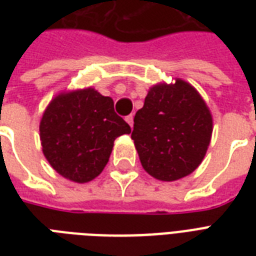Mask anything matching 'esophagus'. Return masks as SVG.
Returning a JSON list of instances; mask_svg holds the SVG:
<instances>
[{
    "label": "esophagus",
    "instance_id": "34e87169",
    "mask_svg": "<svg viewBox=\"0 0 256 256\" xmlns=\"http://www.w3.org/2000/svg\"><path fill=\"white\" fill-rule=\"evenodd\" d=\"M126 122H128V124H130V128H132V126H134V116H132V114H130V116H126Z\"/></svg>",
    "mask_w": 256,
    "mask_h": 256
}]
</instances>
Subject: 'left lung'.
I'll use <instances>...</instances> for the list:
<instances>
[{
	"mask_svg": "<svg viewBox=\"0 0 256 256\" xmlns=\"http://www.w3.org/2000/svg\"><path fill=\"white\" fill-rule=\"evenodd\" d=\"M212 134V116L188 82H160L148 88L134 116V140L142 168L152 178L172 182L202 164Z\"/></svg>",
	"mask_w": 256,
	"mask_h": 256,
	"instance_id": "1",
	"label": "left lung"
}]
</instances>
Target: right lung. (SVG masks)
Here are the masks:
<instances>
[{"label":"right lung","mask_w":256,"mask_h":256,"mask_svg":"<svg viewBox=\"0 0 256 256\" xmlns=\"http://www.w3.org/2000/svg\"><path fill=\"white\" fill-rule=\"evenodd\" d=\"M132 128L114 112V100L94 88L58 92L40 122L42 152L64 178L88 183L108 164L114 140Z\"/></svg>","instance_id":"right-lung-1"}]
</instances>
